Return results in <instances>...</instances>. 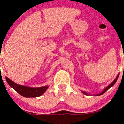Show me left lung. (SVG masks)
<instances>
[{
    "label": "left lung",
    "instance_id": "obj_1",
    "mask_svg": "<svg viewBox=\"0 0 124 124\" xmlns=\"http://www.w3.org/2000/svg\"><path fill=\"white\" fill-rule=\"evenodd\" d=\"M119 74H117V77H116V78H115V80L113 81V82H112V83H111V84H110L109 85H108V86H107V87H106V88H105L103 90V91H102V92H101V93H98V94H96V95H95V96H100V95H101L103 94V93H105V92H106V91H107V90L109 89L110 88V87H112V86H113V85H114L115 84V83H116V81H117V78H118V77H119ZM82 92H83V93H84L85 95H88V93H87V92H84V91H82Z\"/></svg>",
    "mask_w": 124,
    "mask_h": 124
}]
</instances>
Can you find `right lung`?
Returning a JSON list of instances; mask_svg holds the SVG:
<instances>
[{
  "mask_svg": "<svg viewBox=\"0 0 124 124\" xmlns=\"http://www.w3.org/2000/svg\"><path fill=\"white\" fill-rule=\"evenodd\" d=\"M7 83L11 87L16 90L20 95L27 98H34L42 95L48 89V86H42L39 87H31L28 86L20 85L12 82V80L6 77Z\"/></svg>",
  "mask_w": 124,
  "mask_h": 124,
  "instance_id": "obj_1",
  "label": "right lung"
}]
</instances>
